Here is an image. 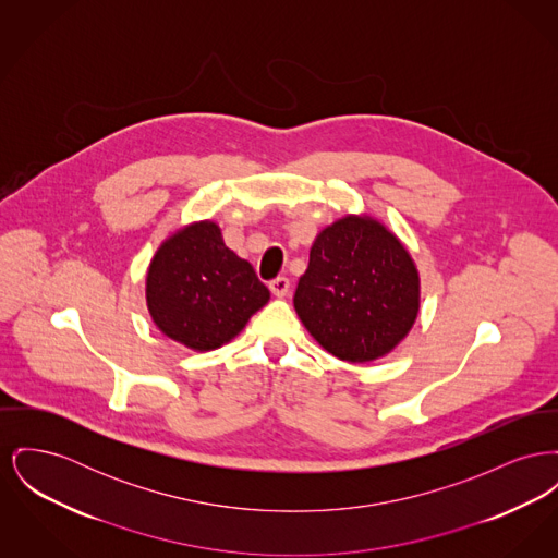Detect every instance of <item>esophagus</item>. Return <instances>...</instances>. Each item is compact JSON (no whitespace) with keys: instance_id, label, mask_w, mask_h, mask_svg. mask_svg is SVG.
Segmentation results:
<instances>
[{"instance_id":"1","label":"esophagus","mask_w":558,"mask_h":558,"mask_svg":"<svg viewBox=\"0 0 558 558\" xmlns=\"http://www.w3.org/2000/svg\"><path fill=\"white\" fill-rule=\"evenodd\" d=\"M289 289H291V282H289V278H284V276L269 282V291L276 296H287Z\"/></svg>"}]
</instances>
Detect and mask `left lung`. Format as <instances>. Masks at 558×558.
<instances>
[{
  "mask_svg": "<svg viewBox=\"0 0 558 558\" xmlns=\"http://www.w3.org/2000/svg\"><path fill=\"white\" fill-rule=\"evenodd\" d=\"M296 316L339 361L384 359L409 335L422 303L417 265L371 215H345L320 231L299 278Z\"/></svg>",
  "mask_w": 558,
  "mask_h": 558,
  "instance_id": "left-lung-1",
  "label": "left lung"
}]
</instances>
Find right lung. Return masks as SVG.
<instances>
[{
	"label": "right lung",
	"mask_w": 558,
	"mask_h": 558,
	"mask_svg": "<svg viewBox=\"0 0 558 558\" xmlns=\"http://www.w3.org/2000/svg\"><path fill=\"white\" fill-rule=\"evenodd\" d=\"M145 301L168 339L210 352L242 332L269 291L253 265L226 246L221 228L194 221L158 246L145 276Z\"/></svg>",
	"instance_id": "1"
}]
</instances>
